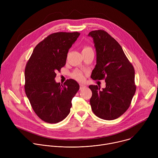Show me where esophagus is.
Instances as JSON below:
<instances>
[{"label":"esophagus","mask_w":158,"mask_h":158,"mask_svg":"<svg viewBox=\"0 0 158 158\" xmlns=\"http://www.w3.org/2000/svg\"><path fill=\"white\" fill-rule=\"evenodd\" d=\"M85 85H82V84H80V90H82V89H83L84 88H85Z\"/></svg>","instance_id":"esophagus-1"}]
</instances>
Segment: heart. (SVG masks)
Wrapping results in <instances>:
<instances>
[{
    "label": "heart",
    "instance_id": "1",
    "mask_svg": "<svg viewBox=\"0 0 158 158\" xmlns=\"http://www.w3.org/2000/svg\"><path fill=\"white\" fill-rule=\"evenodd\" d=\"M92 48L88 46H84L82 48V53L91 50ZM72 77L78 81H82L84 80V76L82 73L79 71H76L72 74Z\"/></svg>",
    "mask_w": 158,
    "mask_h": 158
}]
</instances>
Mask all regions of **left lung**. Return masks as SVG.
Here are the masks:
<instances>
[{
    "mask_svg": "<svg viewBox=\"0 0 158 158\" xmlns=\"http://www.w3.org/2000/svg\"><path fill=\"white\" fill-rule=\"evenodd\" d=\"M97 53V63L91 77L106 82L101 90L96 85H89L90 99L94 114L105 120L118 118L127 110L136 90L134 69L120 44L104 30L90 32Z\"/></svg>",
    "mask_w": 158,
    "mask_h": 158,
    "instance_id": "left-lung-1",
    "label": "left lung"
}]
</instances>
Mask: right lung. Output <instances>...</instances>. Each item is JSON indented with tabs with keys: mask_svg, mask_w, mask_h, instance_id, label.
<instances>
[{
	"mask_svg": "<svg viewBox=\"0 0 158 158\" xmlns=\"http://www.w3.org/2000/svg\"><path fill=\"white\" fill-rule=\"evenodd\" d=\"M79 32H55L34 48L25 68V92L37 116L54 124L64 119L71 111L72 99L79 84L67 79L63 85L55 81L56 72L65 64L69 49Z\"/></svg>",
	"mask_w": 158,
	"mask_h": 158,
	"instance_id": "add662e5",
	"label": "right lung"
}]
</instances>
